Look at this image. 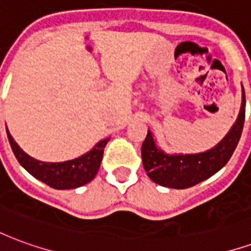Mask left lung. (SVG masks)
Returning a JSON list of instances; mask_svg holds the SVG:
<instances>
[{
  "label": "left lung",
  "mask_w": 251,
  "mask_h": 251,
  "mask_svg": "<svg viewBox=\"0 0 251 251\" xmlns=\"http://www.w3.org/2000/svg\"><path fill=\"white\" fill-rule=\"evenodd\" d=\"M245 107L246 99L242 86V103L235 124L218 145L203 153L167 154L158 149L152 133L148 130L147 138L142 142L141 156L149 179L163 187L184 189L199 184L221 171L239 142L245 124Z\"/></svg>",
  "instance_id": "left-lung-1"
}]
</instances>
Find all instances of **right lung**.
<instances>
[{"instance_id":"add662e5","label":"right lung","mask_w":251,"mask_h":251,"mask_svg":"<svg viewBox=\"0 0 251 251\" xmlns=\"http://www.w3.org/2000/svg\"><path fill=\"white\" fill-rule=\"evenodd\" d=\"M6 133H8L9 144L19 163L33 177L55 189H74L90 183L95 177V175L98 174L103 157L104 147L110 140L106 138L99 141L90 152L74 160H68L63 163H44L26 154L17 145V142L14 141L8 129Z\"/></svg>"}]
</instances>
